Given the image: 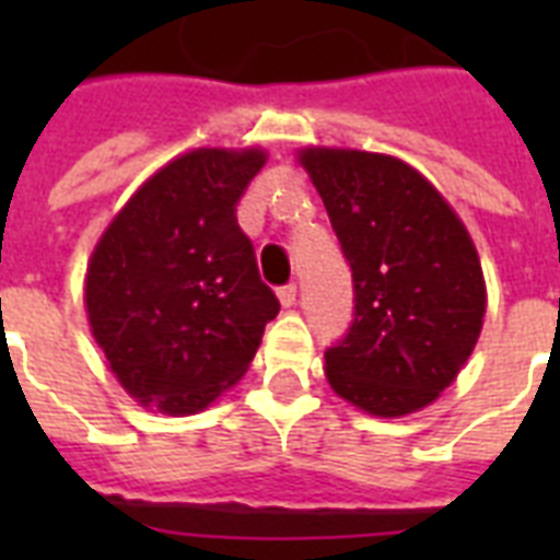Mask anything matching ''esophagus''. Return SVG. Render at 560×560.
Masks as SVG:
<instances>
[{"label": "esophagus", "mask_w": 560, "mask_h": 560, "mask_svg": "<svg viewBox=\"0 0 560 560\" xmlns=\"http://www.w3.org/2000/svg\"><path fill=\"white\" fill-rule=\"evenodd\" d=\"M279 302L281 307L296 305V284H284V288H279Z\"/></svg>", "instance_id": "esophagus-1"}]
</instances>
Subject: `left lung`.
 Here are the masks:
<instances>
[{"label": "left lung", "mask_w": 560, "mask_h": 560, "mask_svg": "<svg viewBox=\"0 0 560 560\" xmlns=\"http://www.w3.org/2000/svg\"><path fill=\"white\" fill-rule=\"evenodd\" d=\"M299 165L351 264L354 323L325 351V377L374 418L430 407L477 346L486 276L453 206L389 153L307 144Z\"/></svg>", "instance_id": "obj_1"}]
</instances>
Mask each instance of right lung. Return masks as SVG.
I'll return each instance as SVG.
<instances>
[{
    "mask_svg": "<svg viewBox=\"0 0 560 560\" xmlns=\"http://www.w3.org/2000/svg\"><path fill=\"white\" fill-rule=\"evenodd\" d=\"M264 148H197L130 194L83 279L90 331L121 389L165 416H194L232 389L279 314L235 202Z\"/></svg>",
    "mask_w": 560,
    "mask_h": 560,
    "instance_id": "1",
    "label": "right lung"
}]
</instances>
